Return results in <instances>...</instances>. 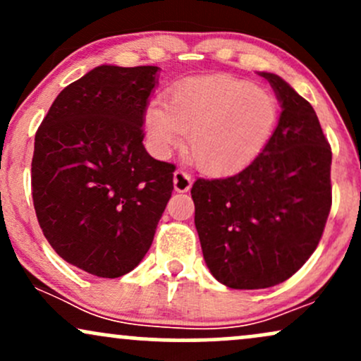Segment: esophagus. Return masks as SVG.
<instances>
[{
	"label": "esophagus",
	"instance_id": "esophagus-1",
	"mask_svg": "<svg viewBox=\"0 0 361 361\" xmlns=\"http://www.w3.org/2000/svg\"><path fill=\"white\" fill-rule=\"evenodd\" d=\"M173 185H175L176 192H188V190L192 188V176L186 171H183V169H176L175 175H173Z\"/></svg>",
	"mask_w": 361,
	"mask_h": 361
}]
</instances>
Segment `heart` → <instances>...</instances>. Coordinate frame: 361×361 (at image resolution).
<instances>
[{
    "label": "heart",
    "mask_w": 361,
    "mask_h": 361,
    "mask_svg": "<svg viewBox=\"0 0 361 361\" xmlns=\"http://www.w3.org/2000/svg\"><path fill=\"white\" fill-rule=\"evenodd\" d=\"M279 105L268 91L234 78H195L171 91L168 105L146 111V132L156 151L178 146L188 135L186 154L209 175L250 164L270 140Z\"/></svg>",
    "instance_id": "b5f03b06"
}]
</instances>
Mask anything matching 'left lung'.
Listing matches in <instances>:
<instances>
[{"instance_id":"left-lung-1","label":"left lung","mask_w":361,"mask_h":361,"mask_svg":"<svg viewBox=\"0 0 361 361\" xmlns=\"http://www.w3.org/2000/svg\"><path fill=\"white\" fill-rule=\"evenodd\" d=\"M259 74L281 106L270 140L243 171L192 186L207 267L238 290L273 287L299 271L331 210L333 154L316 111L280 76Z\"/></svg>"}]
</instances>
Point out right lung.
I'll return each instance as SVG.
<instances>
[{
  "instance_id": "1",
  "label": "right lung",
  "mask_w": 361,
  "mask_h": 361,
  "mask_svg": "<svg viewBox=\"0 0 361 361\" xmlns=\"http://www.w3.org/2000/svg\"><path fill=\"white\" fill-rule=\"evenodd\" d=\"M157 66L91 69L57 94L35 134L32 197L54 251L102 279L132 271L151 247L175 164L144 147Z\"/></svg>"
}]
</instances>
